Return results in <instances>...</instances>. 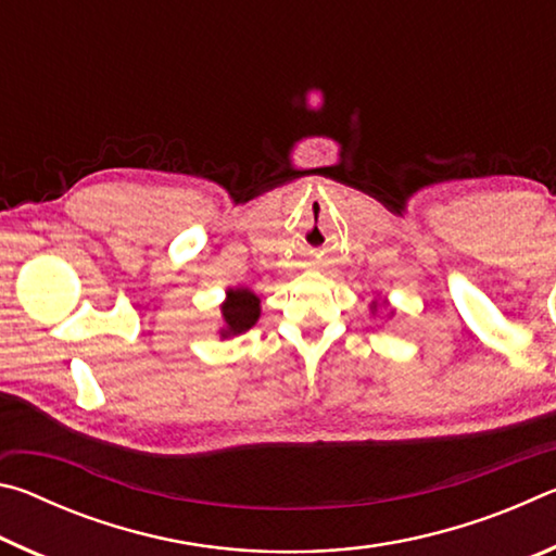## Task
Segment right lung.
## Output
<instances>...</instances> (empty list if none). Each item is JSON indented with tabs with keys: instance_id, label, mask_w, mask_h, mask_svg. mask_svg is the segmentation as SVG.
<instances>
[{
	"instance_id": "right-lung-1",
	"label": "right lung",
	"mask_w": 556,
	"mask_h": 556,
	"mask_svg": "<svg viewBox=\"0 0 556 556\" xmlns=\"http://www.w3.org/2000/svg\"><path fill=\"white\" fill-rule=\"evenodd\" d=\"M225 328L223 336H235L248 331L260 318V299L248 289H230L228 301L223 304Z\"/></svg>"
}]
</instances>
